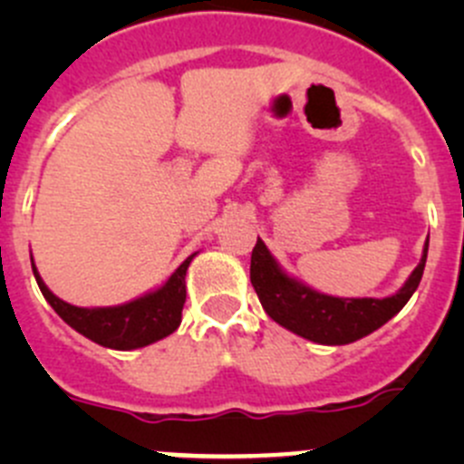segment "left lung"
<instances>
[{
  "label": "left lung",
  "instance_id": "obj_1",
  "mask_svg": "<svg viewBox=\"0 0 464 464\" xmlns=\"http://www.w3.org/2000/svg\"><path fill=\"white\" fill-rule=\"evenodd\" d=\"M427 251L429 242L420 265L395 296L334 298L289 278L258 237L251 254V285L265 312L276 323L314 343L343 345L375 332L409 303L422 280Z\"/></svg>",
  "mask_w": 464,
  "mask_h": 464
}]
</instances>
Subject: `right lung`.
<instances>
[{"label":"right lung","mask_w":464,"mask_h":464,"mask_svg":"<svg viewBox=\"0 0 464 464\" xmlns=\"http://www.w3.org/2000/svg\"><path fill=\"white\" fill-rule=\"evenodd\" d=\"M193 256L181 262L179 269L157 292L145 294L125 305L98 307V310H87V307H76L60 301L42 283L35 266H33V274H35L42 296L51 303L60 319L69 323L73 330L105 348L134 350L154 343L179 327L181 310L186 303V269H188Z\"/></svg>","instance_id":"right-lung-1"}]
</instances>
